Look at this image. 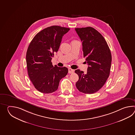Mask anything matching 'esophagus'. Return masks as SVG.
I'll return each mask as SVG.
<instances>
[{"instance_id":"1","label":"esophagus","mask_w":135,"mask_h":135,"mask_svg":"<svg viewBox=\"0 0 135 135\" xmlns=\"http://www.w3.org/2000/svg\"><path fill=\"white\" fill-rule=\"evenodd\" d=\"M75 70L74 69L69 68V74H71V73H73L74 72Z\"/></svg>"}]
</instances>
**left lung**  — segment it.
Segmentation results:
<instances>
[{"instance_id": "obj_1", "label": "left lung", "mask_w": 135, "mask_h": 135, "mask_svg": "<svg viewBox=\"0 0 135 135\" xmlns=\"http://www.w3.org/2000/svg\"><path fill=\"white\" fill-rule=\"evenodd\" d=\"M83 44V58L88 65L86 73L77 69L79 76L76 83L78 90L84 94H94L100 89L109 76L112 55L104 37L92 27L76 28Z\"/></svg>"}]
</instances>
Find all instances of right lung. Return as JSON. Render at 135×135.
I'll list each match as a JSON object with an SVG mask.
<instances>
[{"mask_svg": "<svg viewBox=\"0 0 135 135\" xmlns=\"http://www.w3.org/2000/svg\"><path fill=\"white\" fill-rule=\"evenodd\" d=\"M69 30L60 26L47 27L36 35L29 45L26 55L28 74L39 92L49 94L56 91L61 79L68 73L67 68L54 66L51 60L63 36Z\"/></svg>", "mask_w": 135, "mask_h": 135, "instance_id": "right-lung-1", "label": "right lung"}]
</instances>
